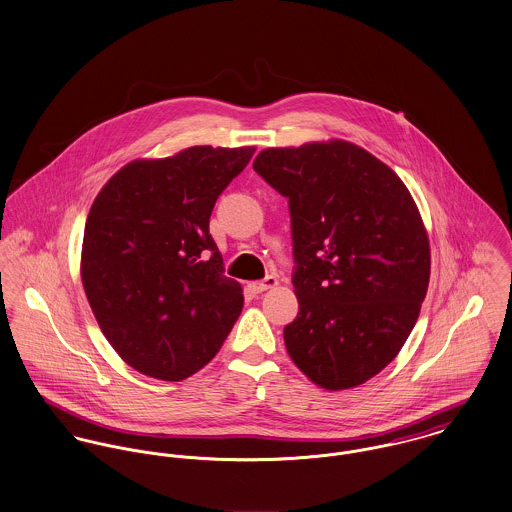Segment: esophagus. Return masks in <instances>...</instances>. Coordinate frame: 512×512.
<instances>
[{"label":"esophagus","mask_w":512,"mask_h":512,"mask_svg":"<svg viewBox=\"0 0 512 512\" xmlns=\"http://www.w3.org/2000/svg\"><path fill=\"white\" fill-rule=\"evenodd\" d=\"M278 278L276 276H268V278L262 279V281H254V283H250V289L254 291V293H264V291H268V289H274V287H278Z\"/></svg>","instance_id":"obj_1"}]
</instances>
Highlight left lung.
Segmentation results:
<instances>
[{
    "instance_id": "1",
    "label": "left lung",
    "mask_w": 512,
    "mask_h": 512,
    "mask_svg": "<svg viewBox=\"0 0 512 512\" xmlns=\"http://www.w3.org/2000/svg\"><path fill=\"white\" fill-rule=\"evenodd\" d=\"M252 168L289 199L299 315L283 328L315 385L366 383L403 348L430 279V244L401 178L348 140L266 148Z\"/></svg>"
}]
</instances>
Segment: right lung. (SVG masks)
Wrapping results in <instances>:
<instances>
[{"instance_id":"1","label":"right lung","mask_w":512,"mask_h":512,"mask_svg":"<svg viewBox=\"0 0 512 512\" xmlns=\"http://www.w3.org/2000/svg\"><path fill=\"white\" fill-rule=\"evenodd\" d=\"M254 146H189L123 166L93 201L80 274L93 317L137 372L182 381L229 336L242 287L209 234L217 197Z\"/></svg>"}]
</instances>
